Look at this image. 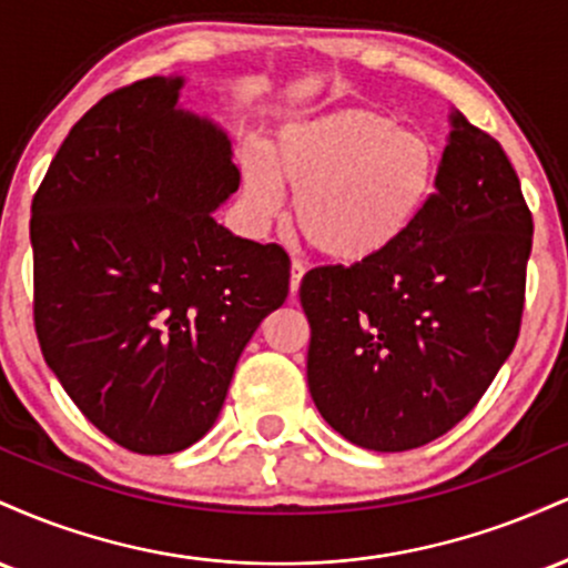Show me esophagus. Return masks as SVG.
Wrapping results in <instances>:
<instances>
[{
    "instance_id": "esophagus-1",
    "label": "esophagus",
    "mask_w": 568,
    "mask_h": 568,
    "mask_svg": "<svg viewBox=\"0 0 568 568\" xmlns=\"http://www.w3.org/2000/svg\"><path fill=\"white\" fill-rule=\"evenodd\" d=\"M304 272H306L304 264L293 258V262H291V296H296V293H298V285H302Z\"/></svg>"
}]
</instances>
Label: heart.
Wrapping results in <instances>:
<instances>
[{"label":"heart","instance_id":"1","mask_svg":"<svg viewBox=\"0 0 568 568\" xmlns=\"http://www.w3.org/2000/svg\"><path fill=\"white\" fill-rule=\"evenodd\" d=\"M243 194L270 221L293 192L291 219L317 256L355 266L387 256L427 216L438 192V152L389 114L344 106L285 122L270 152L240 154Z\"/></svg>","mask_w":568,"mask_h":568}]
</instances>
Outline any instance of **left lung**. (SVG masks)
Returning a JSON list of instances; mask_svg holds the SVG:
<instances>
[{
    "label": "left lung",
    "instance_id": "left-lung-1",
    "mask_svg": "<svg viewBox=\"0 0 568 568\" xmlns=\"http://www.w3.org/2000/svg\"><path fill=\"white\" fill-rule=\"evenodd\" d=\"M438 192L387 256L317 266L298 288L306 382L323 419L371 452H408L465 419L510 357L531 213L505 149L452 109Z\"/></svg>",
    "mask_w": 568,
    "mask_h": 568
}]
</instances>
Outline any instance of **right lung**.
Segmentation results:
<instances>
[{
  "label": "right lung",
  "instance_id": "obj_1",
  "mask_svg": "<svg viewBox=\"0 0 568 568\" xmlns=\"http://www.w3.org/2000/svg\"><path fill=\"white\" fill-rule=\"evenodd\" d=\"M149 77L71 128L31 202L44 363L106 438L175 454L219 419L234 366L288 296L280 245L213 213L237 192L232 141Z\"/></svg>",
  "mask_w": 568,
  "mask_h": 568
}]
</instances>
